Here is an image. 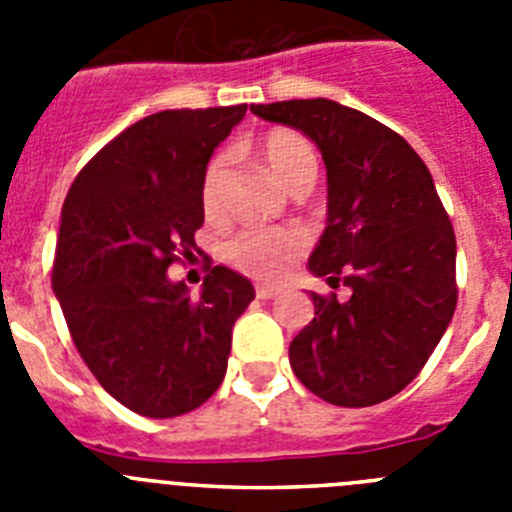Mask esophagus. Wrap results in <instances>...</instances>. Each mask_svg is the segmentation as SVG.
Masks as SVG:
<instances>
[{
	"instance_id": "esophagus-1",
	"label": "esophagus",
	"mask_w": 512,
	"mask_h": 512,
	"mask_svg": "<svg viewBox=\"0 0 512 512\" xmlns=\"http://www.w3.org/2000/svg\"><path fill=\"white\" fill-rule=\"evenodd\" d=\"M279 295H282V289L279 287H269V284H259V287H256V297H259V300H274V297Z\"/></svg>"
}]
</instances>
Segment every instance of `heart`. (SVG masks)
Wrapping results in <instances>:
<instances>
[{
    "mask_svg": "<svg viewBox=\"0 0 512 512\" xmlns=\"http://www.w3.org/2000/svg\"><path fill=\"white\" fill-rule=\"evenodd\" d=\"M259 156L269 174L289 192L302 194L312 187L318 176V153L305 135L295 130H269L259 140ZM228 153H215L202 176V207L207 215H215L220 205V189L228 171ZM310 238L297 225L282 228H259L246 225L235 230L223 243V256L230 266L256 279H277L300 259Z\"/></svg>",
    "mask_w": 512,
    "mask_h": 512,
    "instance_id": "obj_1",
    "label": "heart"
}]
</instances>
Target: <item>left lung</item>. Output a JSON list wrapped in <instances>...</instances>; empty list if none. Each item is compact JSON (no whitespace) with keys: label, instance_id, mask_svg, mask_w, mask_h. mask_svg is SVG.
<instances>
[{"label":"left lung","instance_id":"1","mask_svg":"<svg viewBox=\"0 0 512 512\" xmlns=\"http://www.w3.org/2000/svg\"><path fill=\"white\" fill-rule=\"evenodd\" d=\"M300 130L328 169V225L310 271L351 289L315 295L289 364L320 400L369 408L420 374L456 310V238L423 158L395 130L333 99L251 104Z\"/></svg>","mask_w":512,"mask_h":512}]
</instances>
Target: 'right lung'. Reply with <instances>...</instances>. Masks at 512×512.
Wrapping results in <instances>:
<instances>
[{"label":"right lung","instance_id":"obj_1","mask_svg":"<svg viewBox=\"0 0 512 512\" xmlns=\"http://www.w3.org/2000/svg\"><path fill=\"white\" fill-rule=\"evenodd\" d=\"M243 115L246 104L143 117L79 171L63 202L53 292L89 372L146 418L215 395L235 320L256 297L225 266H207L200 297L166 274L197 251L207 161Z\"/></svg>","mask_w":512,"mask_h":512}]
</instances>
